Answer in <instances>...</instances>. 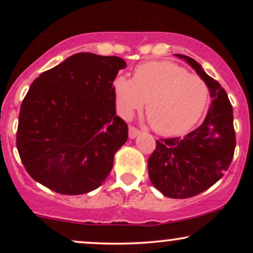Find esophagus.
Returning <instances> with one entry per match:
<instances>
[{"instance_id": "1", "label": "esophagus", "mask_w": 253, "mask_h": 253, "mask_svg": "<svg viewBox=\"0 0 253 253\" xmlns=\"http://www.w3.org/2000/svg\"><path fill=\"white\" fill-rule=\"evenodd\" d=\"M139 133H140V130L136 128V127H134V126H129L128 127V135H129L130 139H134L135 136L139 134Z\"/></svg>"}]
</instances>
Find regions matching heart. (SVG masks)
I'll use <instances>...</instances> for the list:
<instances>
[{
	"label": "heart",
	"mask_w": 253,
	"mask_h": 253,
	"mask_svg": "<svg viewBox=\"0 0 253 253\" xmlns=\"http://www.w3.org/2000/svg\"><path fill=\"white\" fill-rule=\"evenodd\" d=\"M119 113L129 118L146 103L153 129L162 135H178L197 123L206 108L208 86L200 77L171 62H149L136 66L133 78L114 81Z\"/></svg>",
	"instance_id": "b5f03b06"
}]
</instances>
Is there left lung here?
<instances>
[{"instance_id":"left-lung-1","label":"left lung","mask_w":253,"mask_h":253,"mask_svg":"<svg viewBox=\"0 0 253 253\" xmlns=\"http://www.w3.org/2000/svg\"><path fill=\"white\" fill-rule=\"evenodd\" d=\"M183 58L210 88L211 103L207 117L183 138L156 141L147 161L151 182L164 196L188 199L215 184L228 169L236 149L233 109L225 89L208 76L193 58Z\"/></svg>"}]
</instances>
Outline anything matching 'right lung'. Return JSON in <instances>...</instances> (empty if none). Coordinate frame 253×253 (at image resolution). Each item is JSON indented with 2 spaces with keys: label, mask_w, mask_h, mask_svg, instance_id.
<instances>
[{
  "label": "right lung",
  "mask_w": 253,
  "mask_h": 253,
  "mask_svg": "<svg viewBox=\"0 0 253 253\" xmlns=\"http://www.w3.org/2000/svg\"><path fill=\"white\" fill-rule=\"evenodd\" d=\"M117 56L76 53L42 72L22 101L16 147L26 171L48 189L80 195L96 189L126 143L115 113Z\"/></svg>",
  "instance_id": "add662e5"
}]
</instances>
